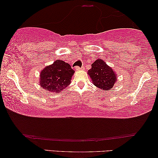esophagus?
Returning <instances> with one entry per match:
<instances>
[{"label": "esophagus", "instance_id": "obj_1", "mask_svg": "<svg viewBox=\"0 0 158 158\" xmlns=\"http://www.w3.org/2000/svg\"><path fill=\"white\" fill-rule=\"evenodd\" d=\"M81 69H82L81 67H79V66L75 67V70H76V71H80V70H81Z\"/></svg>", "mask_w": 158, "mask_h": 158}]
</instances>
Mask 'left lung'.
<instances>
[{
  "mask_svg": "<svg viewBox=\"0 0 158 158\" xmlns=\"http://www.w3.org/2000/svg\"><path fill=\"white\" fill-rule=\"evenodd\" d=\"M88 75L92 78L95 86L107 90L111 89L117 81V75L109 66L101 59H98L92 64V68L88 71Z\"/></svg>",
  "mask_w": 158,
  "mask_h": 158,
  "instance_id": "obj_1",
  "label": "left lung"
}]
</instances>
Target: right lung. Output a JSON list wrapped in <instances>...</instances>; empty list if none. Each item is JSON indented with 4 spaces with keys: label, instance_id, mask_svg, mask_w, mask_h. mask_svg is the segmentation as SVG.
<instances>
[{
    "label": "right lung",
    "instance_id": "add662e5",
    "mask_svg": "<svg viewBox=\"0 0 158 158\" xmlns=\"http://www.w3.org/2000/svg\"><path fill=\"white\" fill-rule=\"evenodd\" d=\"M74 72L68 63L56 60L41 71L40 85L50 92H61L71 83Z\"/></svg>",
    "mask_w": 158,
    "mask_h": 158
}]
</instances>
